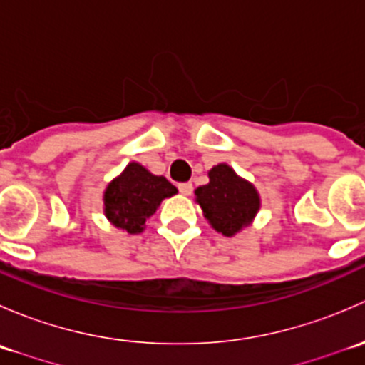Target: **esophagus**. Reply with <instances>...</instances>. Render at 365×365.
I'll return each instance as SVG.
<instances>
[{
	"label": "esophagus",
	"mask_w": 365,
	"mask_h": 365,
	"mask_svg": "<svg viewBox=\"0 0 365 365\" xmlns=\"http://www.w3.org/2000/svg\"><path fill=\"white\" fill-rule=\"evenodd\" d=\"M178 190L183 194V196H189L192 192V183L185 182V183H178Z\"/></svg>",
	"instance_id": "34e87169"
}]
</instances>
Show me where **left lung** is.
Wrapping results in <instances>:
<instances>
[{"mask_svg": "<svg viewBox=\"0 0 365 365\" xmlns=\"http://www.w3.org/2000/svg\"><path fill=\"white\" fill-rule=\"evenodd\" d=\"M208 178L206 185L196 189L197 205L217 233L233 237L256 217L261 205L259 194L227 164L213 165Z\"/></svg>", "mask_w": 365, "mask_h": 365, "instance_id": "1", "label": "left lung"}]
</instances>
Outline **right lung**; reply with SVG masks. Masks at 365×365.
Returning a JSON list of instances; mask_svg holds the SVG:
<instances>
[{
  "mask_svg": "<svg viewBox=\"0 0 365 365\" xmlns=\"http://www.w3.org/2000/svg\"><path fill=\"white\" fill-rule=\"evenodd\" d=\"M178 192L164 176L130 162L104 190V213L109 222L128 235H138L159 208L162 200Z\"/></svg>",
  "mask_w": 365,
  "mask_h": 365,
  "instance_id": "right-lung-1",
  "label": "right lung"
}]
</instances>
